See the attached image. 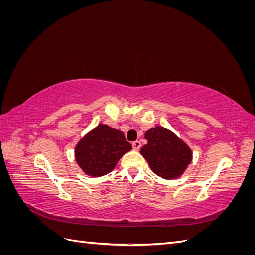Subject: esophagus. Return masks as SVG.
Wrapping results in <instances>:
<instances>
[{"instance_id":"esophagus-1","label":"esophagus","mask_w":255,"mask_h":255,"mask_svg":"<svg viewBox=\"0 0 255 255\" xmlns=\"http://www.w3.org/2000/svg\"><path fill=\"white\" fill-rule=\"evenodd\" d=\"M132 145H133L134 150H139L140 146H141V142L139 140H135V141L132 142Z\"/></svg>"}]
</instances>
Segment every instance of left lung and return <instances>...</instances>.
Returning <instances> with one entry per match:
<instances>
[{"mask_svg":"<svg viewBox=\"0 0 255 255\" xmlns=\"http://www.w3.org/2000/svg\"><path fill=\"white\" fill-rule=\"evenodd\" d=\"M144 138L148 143L140 149V153L152 171L166 180L181 176L192 158L189 146L163 127L146 130Z\"/></svg>","mask_w":255,"mask_h":255,"instance_id":"1","label":"left lung"}]
</instances>
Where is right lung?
<instances>
[{
    "instance_id": "obj_1",
    "label": "right lung",
    "mask_w": 255,
    "mask_h": 255,
    "mask_svg": "<svg viewBox=\"0 0 255 255\" xmlns=\"http://www.w3.org/2000/svg\"><path fill=\"white\" fill-rule=\"evenodd\" d=\"M132 150L122 132L106 125H99L75 146V160L90 176L110 173L120 157Z\"/></svg>"
}]
</instances>
